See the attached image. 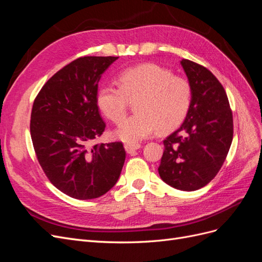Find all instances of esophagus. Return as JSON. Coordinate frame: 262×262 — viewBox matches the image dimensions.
I'll return each mask as SVG.
<instances>
[{
	"instance_id": "esophagus-1",
	"label": "esophagus",
	"mask_w": 262,
	"mask_h": 262,
	"mask_svg": "<svg viewBox=\"0 0 262 262\" xmlns=\"http://www.w3.org/2000/svg\"><path fill=\"white\" fill-rule=\"evenodd\" d=\"M125 150L127 154H132L133 151H136L141 148L140 143H125Z\"/></svg>"
}]
</instances>
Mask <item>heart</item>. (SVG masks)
<instances>
[{"mask_svg": "<svg viewBox=\"0 0 262 262\" xmlns=\"http://www.w3.org/2000/svg\"><path fill=\"white\" fill-rule=\"evenodd\" d=\"M116 87L104 83L97 92V105L110 121L119 123L127 111L128 100H136L137 113L124 120L113 135L117 139L136 142L158 128L168 132L186 116L191 101L189 82L154 64L129 67L120 73Z\"/></svg>", "mask_w": 262, "mask_h": 262, "instance_id": "b5f03b06", "label": "heart"}]
</instances>
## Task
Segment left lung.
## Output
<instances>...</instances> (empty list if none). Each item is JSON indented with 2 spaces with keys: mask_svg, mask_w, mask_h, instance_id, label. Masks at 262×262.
Here are the masks:
<instances>
[{
  "mask_svg": "<svg viewBox=\"0 0 262 262\" xmlns=\"http://www.w3.org/2000/svg\"><path fill=\"white\" fill-rule=\"evenodd\" d=\"M181 65L191 101L181 127L163 141L158 171L170 186L192 191L206 186L222 167L233 140V115L226 92L212 73L189 60Z\"/></svg>",
  "mask_w": 262,
  "mask_h": 262,
  "instance_id": "1",
  "label": "left lung"
}]
</instances>
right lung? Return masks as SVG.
Instances as JSON below:
<instances>
[{"label": "right lung", "mask_w": 262, "mask_h": 262, "mask_svg": "<svg viewBox=\"0 0 262 262\" xmlns=\"http://www.w3.org/2000/svg\"><path fill=\"white\" fill-rule=\"evenodd\" d=\"M116 56H83L54 74L32 105L30 135L38 161L54 186L75 199H95L119 181L123 143L89 147L105 123L97 105L98 82Z\"/></svg>", "instance_id": "1"}]
</instances>
